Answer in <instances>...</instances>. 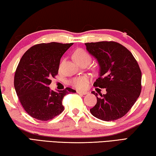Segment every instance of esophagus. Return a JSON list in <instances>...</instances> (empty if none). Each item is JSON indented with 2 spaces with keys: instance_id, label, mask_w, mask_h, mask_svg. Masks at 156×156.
Here are the masks:
<instances>
[{
  "instance_id": "obj_1",
  "label": "esophagus",
  "mask_w": 156,
  "mask_h": 156,
  "mask_svg": "<svg viewBox=\"0 0 156 156\" xmlns=\"http://www.w3.org/2000/svg\"><path fill=\"white\" fill-rule=\"evenodd\" d=\"M77 93L80 94H83V95H86L89 94V92L87 91H77Z\"/></svg>"
}]
</instances>
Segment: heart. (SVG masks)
<instances>
[{"label": "heart", "mask_w": 156, "mask_h": 156, "mask_svg": "<svg viewBox=\"0 0 156 156\" xmlns=\"http://www.w3.org/2000/svg\"><path fill=\"white\" fill-rule=\"evenodd\" d=\"M73 57L77 62L84 61V60H88L90 62L91 56H89L88 53L84 51L83 49H77L73 53ZM89 78L86 76H81L73 78L71 80V84L76 88L79 89H83L87 87L88 84Z\"/></svg>", "instance_id": "obj_1"}]
</instances>
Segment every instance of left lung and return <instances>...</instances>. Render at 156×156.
<instances>
[{
  "label": "left lung",
  "instance_id": "left-lung-1",
  "mask_svg": "<svg viewBox=\"0 0 156 156\" xmlns=\"http://www.w3.org/2000/svg\"><path fill=\"white\" fill-rule=\"evenodd\" d=\"M86 49L96 59L99 78L94 87L106 89V94L91 93L97 103L90 109L95 117L113 121L125 115L136 102L141 92L142 73L129 50L115 42L85 43Z\"/></svg>",
  "mask_w": 156,
  "mask_h": 156
}]
</instances>
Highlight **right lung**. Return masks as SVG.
<instances>
[{"label":"right lung","mask_w":156,"mask_h":156,"mask_svg":"<svg viewBox=\"0 0 156 156\" xmlns=\"http://www.w3.org/2000/svg\"><path fill=\"white\" fill-rule=\"evenodd\" d=\"M73 43H41L26 51L14 76V88L22 106L29 115L37 120L53 119L64 110L65 95L75 93L69 87L54 91L49 85L58 74L60 60Z\"/></svg>","instance_id":"add662e5"}]
</instances>
